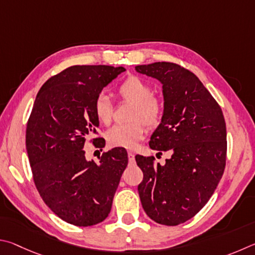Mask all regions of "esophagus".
<instances>
[{
    "instance_id": "esophagus-1",
    "label": "esophagus",
    "mask_w": 255,
    "mask_h": 255,
    "mask_svg": "<svg viewBox=\"0 0 255 255\" xmlns=\"http://www.w3.org/2000/svg\"><path fill=\"white\" fill-rule=\"evenodd\" d=\"M128 161L130 162H134V153L133 152H128Z\"/></svg>"
}]
</instances>
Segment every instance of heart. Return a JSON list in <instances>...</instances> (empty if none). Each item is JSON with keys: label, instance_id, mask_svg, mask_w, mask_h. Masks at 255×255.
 I'll list each match as a JSON object with an SVG mask.
<instances>
[{"label": "heart", "instance_id": "heart-1", "mask_svg": "<svg viewBox=\"0 0 255 255\" xmlns=\"http://www.w3.org/2000/svg\"><path fill=\"white\" fill-rule=\"evenodd\" d=\"M123 100L134 104L131 120L128 124H116L106 132V140L111 146L133 149L145 134V123L148 127H157L163 114V104L160 97L152 94V87L136 76L124 79L118 88ZM112 103L105 94H100L94 103V113L102 124H110L112 121Z\"/></svg>", "mask_w": 255, "mask_h": 255}]
</instances>
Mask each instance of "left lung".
<instances>
[{
	"label": "left lung",
	"mask_w": 255,
	"mask_h": 255,
	"mask_svg": "<svg viewBox=\"0 0 255 255\" xmlns=\"http://www.w3.org/2000/svg\"><path fill=\"white\" fill-rule=\"evenodd\" d=\"M162 85L161 123L151 135V149L170 151L161 166L153 157L135 155L143 172L137 186L151 220L175 226L190 220L212 197L225 169L226 124L223 112L191 71L172 62L135 66Z\"/></svg>",
	"instance_id": "obj_1"
}]
</instances>
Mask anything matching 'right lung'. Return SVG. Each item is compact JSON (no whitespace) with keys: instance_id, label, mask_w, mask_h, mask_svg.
<instances>
[{"instance_id":"obj_1","label":"right lung","mask_w":255,"mask_h":255,"mask_svg":"<svg viewBox=\"0 0 255 255\" xmlns=\"http://www.w3.org/2000/svg\"><path fill=\"white\" fill-rule=\"evenodd\" d=\"M124 67L71 66L49 78L35 97L25 144L35 187L47 206L69 224L92 226L109 216L124 169V148L103 153L100 163L85 157L86 137L100 121L94 103ZM97 148L105 140L94 139Z\"/></svg>"}]
</instances>
